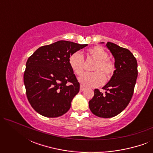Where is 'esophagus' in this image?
I'll return each mask as SVG.
<instances>
[{"label":"esophagus","instance_id":"esophagus-1","mask_svg":"<svg viewBox=\"0 0 153 153\" xmlns=\"http://www.w3.org/2000/svg\"><path fill=\"white\" fill-rule=\"evenodd\" d=\"M85 89H86V86H85V85H81V86H80V91L82 92V91H83Z\"/></svg>","mask_w":153,"mask_h":153}]
</instances>
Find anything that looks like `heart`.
<instances>
[{
  "instance_id": "obj_1",
  "label": "heart",
  "mask_w": 153,
  "mask_h": 153,
  "mask_svg": "<svg viewBox=\"0 0 153 153\" xmlns=\"http://www.w3.org/2000/svg\"><path fill=\"white\" fill-rule=\"evenodd\" d=\"M90 57L96 60L91 73H85L79 77V81L85 86L96 87L104 82L105 77L109 79L114 74L115 67L111 60L108 58V52L100 46H95L88 50ZM69 65L75 74L81 75L84 68V58L80 51H75L69 57Z\"/></svg>"
}]
</instances>
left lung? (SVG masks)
Here are the masks:
<instances>
[{"label": "left lung", "mask_w": 153, "mask_h": 153, "mask_svg": "<svg viewBox=\"0 0 153 153\" xmlns=\"http://www.w3.org/2000/svg\"><path fill=\"white\" fill-rule=\"evenodd\" d=\"M106 46L114 57L116 70L109 81L102 88L105 93L95 89L93 99L89 101V108L95 116L109 118L122 112L129 104L138 70L137 59L129 50L109 42Z\"/></svg>", "instance_id": "8db88e82"}]
</instances>
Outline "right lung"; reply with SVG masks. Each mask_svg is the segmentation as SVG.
<instances>
[{
    "instance_id": "obj_1",
    "label": "right lung",
    "mask_w": 153,
    "mask_h": 153,
    "mask_svg": "<svg viewBox=\"0 0 153 153\" xmlns=\"http://www.w3.org/2000/svg\"><path fill=\"white\" fill-rule=\"evenodd\" d=\"M87 45L60 40L39 47L28 58L24 82L27 98L35 111L48 118L68 111L80 88L69 57Z\"/></svg>"
}]
</instances>
